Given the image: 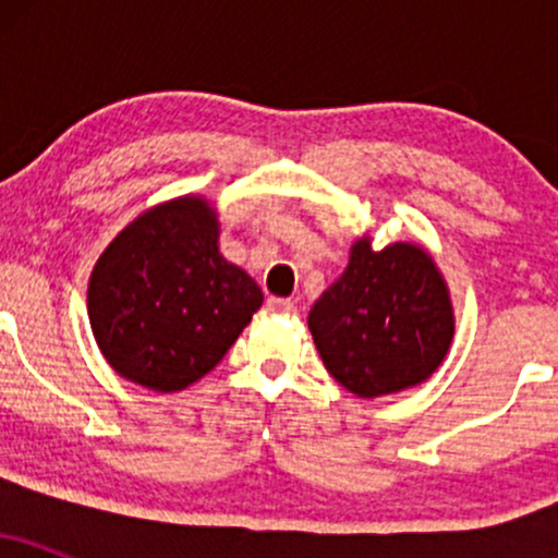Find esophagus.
Masks as SVG:
<instances>
[{"label": "esophagus", "mask_w": 558, "mask_h": 558, "mask_svg": "<svg viewBox=\"0 0 558 558\" xmlns=\"http://www.w3.org/2000/svg\"><path fill=\"white\" fill-rule=\"evenodd\" d=\"M267 306H270L272 312H283V315H293V312H296V304H293L291 299H275V296H270V299H267Z\"/></svg>", "instance_id": "34e87169"}]
</instances>
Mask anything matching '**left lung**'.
<instances>
[{
	"mask_svg": "<svg viewBox=\"0 0 558 558\" xmlns=\"http://www.w3.org/2000/svg\"><path fill=\"white\" fill-rule=\"evenodd\" d=\"M325 369L360 399L420 386L453 338L444 275L425 248L373 241L351 246L349 267L310 312Z\"/></svg>",
	"mask_w": 558,
	"mask_h": 558,
	"instance_id": "obj_1",
	"label": "left lung"
}]
</instances>
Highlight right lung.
Here are the masks:
<instances>
[{
    "mask_svg": "<svg viewBox=\"0 0 558 558\" xmlns=\"http://www.w3.org/2000/svg\"><path fill=\"white\" fill-rule=\"evenodd\" d=\"M202 196L151 207L118 233L88 280V319L120 377L172 393L220 364L262 306L259 286L217 248Z\"/></svg>",
    "mask_w": 558,
    "mask_h": 558,
    "instance_id": "obj_1",
    "label": "right lung"
}]
</instances>
